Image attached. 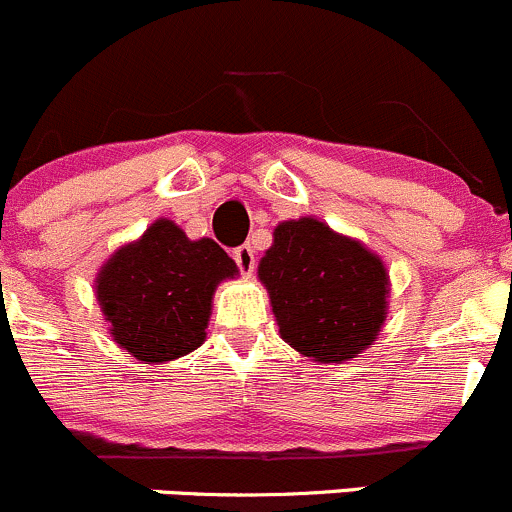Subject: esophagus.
<instances>
[{
  "label": "esophagus",
  "instance_id": "1",
  "mask_svg": "<svg viewBox=\"0 0 512 512\" xmlns=\"http://www.w3.org/2000/svg\"><path fill=\"white\" fill-rule=\"evenodd\" d=\"M232 257H235V262H237V267H240L242 275H252V272H255V250H252L250 245L235 247Z\"/></svg>",
  "mask_w": 512,
  "mask_h": 512
}]
</instances>
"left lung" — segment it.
<instances>
[{
  "label": "left lung",
  "instance_id": "left-lung-1",
  "mask_svg": "<svg viewBox=\"0 0 512 512\" xmlns=\"http://www.w3.org/2000/svg\"><path fill=\"white\" fill-rule=\"evenodd\" d=\"M282 339L314 361L354 359L381 332L389 275L376 255L314 218L277 225L260 262Z\"/></svg>",
  "mask_w": 512,
  "mask_h": 512
}]
</instances>
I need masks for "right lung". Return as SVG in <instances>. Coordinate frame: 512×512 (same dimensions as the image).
<instances>
[{
    "label": "right lung",
    "mask_w": 512,
    "mask_h": 512,
    "mask_svg": "<svg viewBox=\"0 0 512 512\" xmlns=\"http://www.w3.org/2000/svg\"><path fill=\"white\" fill-rule=\"evenodd\" d=\"M235 272L218 242L188 240L178 225L158 220L108 260L96 294L113 339L136 359L156 364L205 342L215 287Z\"/></svg>",
    "instance_id": "1"
}]
</instances>
